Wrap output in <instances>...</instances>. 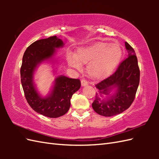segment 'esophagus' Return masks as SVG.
<instances>
[{
    "label": "esophagus",
    "mask_w": 159,
    "mask_h": 159,
    "mask_svg": "<svg viewBox=\"0 0 159 159\" xmlns=\"http://www.w3.org/2000/svg\"><path fill=\"white\" fill-rule=\"evenodd\" d=\"M87 85H88V82H87L85 79L81 80V85L82 86H86Z\"/></svg>",
    "instance_id": "34e87169"
}]
</instances>
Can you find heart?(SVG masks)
I'll return each instance as SVG.
<instances>
[{
    "instance_id": "b5f03b06",
    "label": "heart",
    "mask_w": 159,
    "mask_h": 159,
    "mask_svg": "<svg viewBox=\"0 0 159 159\" xmlns=\"http://www.w3.org/2000/svg\"><path fill=\"white\" fill-rule=\"evenodd\" d=\"M122 57V50L116 43L98 42L78 49L76 56L67 57L69 65L80 69L82 64H88L87 71L93 79H102L113 73Z\"/></svg>"
}]
</instances>
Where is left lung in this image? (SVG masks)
Returning a JSON list of instances; mask_svg holds the SVG:
<instances>
[{"mask_svg":"<svg viewBox=\"0 0 159 159\" xmlns=\"http://www.w3.org/2000/svg\"><path fill=\"white\" fill-rule=\"evenodd\" d=\"M128 50V57L124 59L112 75L96 85L99 95L96 93L92 107L96 112L102 116L111 117L122 113L130 107L135 98L139 84L140 70L135 52L129 43L125 42ZM114 87L116 93L107 101H100L101 95H108Z\"/></svg>","mask_w":159,"mask_h":159,"instance_id":"8db88e82","label":"left lung"}]
</instances>
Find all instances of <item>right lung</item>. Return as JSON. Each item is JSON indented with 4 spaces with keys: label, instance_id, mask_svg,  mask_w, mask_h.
<instances>
[{
    "label": "right lung",
    "instance_id": "right-lung-1",
    "mask_svg": "<svg viewBox=\"0 0 159 159\" xmlns=\"http://www.w3.org/2000/svg\"><path fill=\"white\" fill-rule=\"evenodd\" d=\"M63 45L62 40L57 36L33 42L24 53L20 67L21 83L27 102L37 113L51 118L62 116L68 111L71 98L81 85L80 80L69 79L64 76L57 77L52 93L48 98H42L38 95L33 85V74L38 63L51 58L55 48Z\"/></svg>",
    "mask_w": 159,
    "mask_h": 159
}]
</instances>
